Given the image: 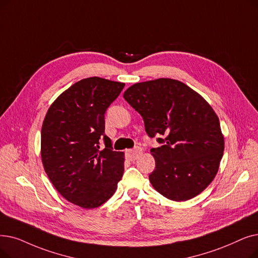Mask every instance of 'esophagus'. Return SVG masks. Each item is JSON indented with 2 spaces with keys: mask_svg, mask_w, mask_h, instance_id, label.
I'll list each match as a JSON object with an SVG mask.
<instances>
[{
  "mask_svg": "<svg viewBox=\"0 0 258 258\" xmlns=\"http://www.w3.org/2000/svg\"><path fill=\"white\" fill-rule=\"evenodd\" d=\"M140 154H141V150L139 148H136L134 150H127L125 152V157L130 161H134V160L138 159V157L140 156Z\"/></svg>",
  "mask_w": 258,
  "mask_h": 258,
  "instance_id": "esophagus-1",
  "label": "esophagus"
}]
</instances>
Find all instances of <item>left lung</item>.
Instances as JSON below:
<instances>
[{"instance_id": "left-lung-1", "label": "left lung", "mask_w": 258, "mask_h": 258, "mask_svg": "<svg viewBox=\"0 0 258 258\" xmlns=\"http://www.w3.org/2000/svg\"><path fill=\"white\" fill-rule=\"evenodd\" d=\"M144 121L156 161L149 178L157 192L174 201L200 194L215 178L225 150L220 123L211 105L184 83L157 79L123 94Z\"/></svg>"}]
</instances>
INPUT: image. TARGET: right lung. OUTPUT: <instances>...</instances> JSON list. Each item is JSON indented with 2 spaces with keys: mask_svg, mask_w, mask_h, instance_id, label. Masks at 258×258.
<instances>
[{
  "mask_svg": "<svg viewBox=\"0 0 258 258\" xmlns=\"http://www.w3.org/2000/svg\"><path fill=\"white\" fill-rule=\"evenodd\" d=\"M124 85L98 77L83 79L55 99L43 121L44 170L57 191L81 208L103 205L124 171V153L114 151L104 133L105 111Z\"/></svg>",
  "mask_w": 258,
  "mask_h": 258,
  "instance_id": "right-lung-1",
  "label": "right lung"
}]
</instances>
